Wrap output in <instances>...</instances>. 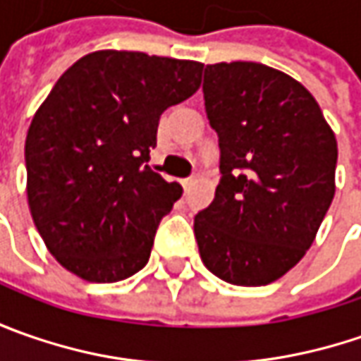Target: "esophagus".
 <instances>
[{"mask_svg":"<svg viewBox=\"0 0 361 361\" xmlns=\"http://www.w3.org/2000/svg\"><path fill=\"white\" fill-rule=\"evenodd\" d=\"M195 180H197V178H185V180H183V188H185V190H188V188L195 185Z\"/></svg>","mask_w":361,"mask_h":361,"instance_id":"1","label":"esophagus"}]
</instances>
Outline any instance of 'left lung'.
<instances>
[{
	"label": "left lung",
	"mask_w": 361,
	"mask_h": 361,
	"mask_svg": "<svg viewBox=\"0 0 361 361\" xmlns=\"http://www.w3.org/2000/svg\"><path fill=\"white\" fill-rule=\"evenodd\" d=\"M221 183L195 216L204 267L243 287L269 285L315 241L336 195L338 140L312 92L257 62L204 68Z\"/></svg>",
	"instance_id": "8db88e82"
}]
</instances>
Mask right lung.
I'll return each mask as SVG.
<instances>
[{
    "label": "right lung",
    "mask_w": 361,
    "mask_h": 361,
    "mask_svg": "<svg viewBox=\"0 0 361 361\" xmlns=\"http://www.w3.org/2000/svg\"><path fill=\"white\" fill-rule=\"evenodd\" d=\"M202 63L98 49L63 72L25 136L27 204L48 251L90 283L145 267L183 187L148 166L160 114L201 86Z\"/></svg>",
    "instance_id": "1"
}]
</instances>
